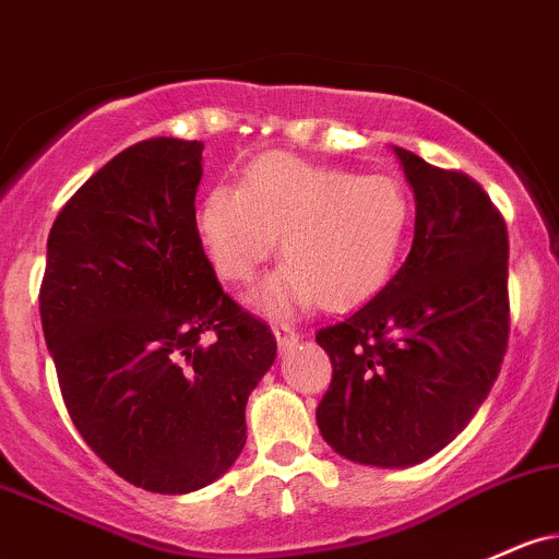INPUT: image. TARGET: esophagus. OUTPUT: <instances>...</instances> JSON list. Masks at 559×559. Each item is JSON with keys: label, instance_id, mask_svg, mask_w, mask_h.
I'll return each instance as SVG.
<instances>
[{"label": "esophagus", "instance_id": "34e87169", "mask_svg": "<svg viewBox=\"0 0 559 559\" xmlns=\"http://www.w3.org/2000/svg\"><path fill=\"white\" fill-rule=\"evenodd\" d=\"M273 336H275V342H278L281 353H286V349H292L299 342V336L294 334V329L286 326V323H275Z\"/></svg>", "mask_w": 559, "mask_h": 559}]
</instances>
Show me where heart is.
<instances>
[{"mask_svg": "<svg viewBox=\"0 0 559 559\" xmlns=\"http://www.w3.org/2000/svg\"><path fill=\"white\" fill-rule=\"evenodd\" d=\"M408 223V195L395 177L353 175L292 153L254 158L238 188H210L193 212L195 241L228 284L254 281L281 236L286 262L254 299L270 316L364 302L395 270Z\"/></svg>", "mask_w": 559, "mask_h": 559, "instance_id": "1", "label": "heart"}]
</instances>
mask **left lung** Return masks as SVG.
<instances>
[{
    "mask_svg": "<svg viewBox=\"0 0 559 559\" xmlns=\"http://www.w3.org/2000/svg\"><path fill=\"white\" fill-rule=\"evenodd\" d=\"M392 153L416 201L406 262L316 334L334 369L318 429L340 456L382 469L425 462L469 425L509 340L504 217L462 171Z\"/></svg>",
    "mask_w": 559,
    "mask_h": 559,
    "instance_id": "left-lung-1",
    "label": "left lung"
}]
</instances>
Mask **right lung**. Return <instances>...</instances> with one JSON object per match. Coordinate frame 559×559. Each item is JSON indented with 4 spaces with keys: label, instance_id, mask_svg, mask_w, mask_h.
<instances>
[{
    "label": "right lung",
    "instance_id": "1",
    "mask_svg": "<svg viewBox=\"0 0 559 559\" xmlns=\"http://www.w3.org/2000/svg\"><path fill=\"white\" fill-rule=\"evenodd\" d=\"M199 140L151 138L71 195L47 238L41 329L87 445L153 493L223 477L275 336L223 292L195 241Z\"/></svg>",
    "mask_w": 559,
    "mask_h": 559
}]
</instances>
